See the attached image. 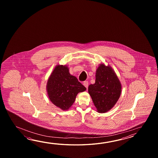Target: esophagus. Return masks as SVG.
I'll list each match as a JSON object with an SVG mask.
<instances>
[{
    "label": "esophagus",
    "mask_w": 158,
    "mask_h": 158,
    "mask_svg": "<svg viewBox=\"0 0 158 158\" xmlns=\"http://www.w3.org/2000/svg\"><path fill=\"white\" fill-rule=\"evenodd\" d=\"M84 85L85 86V87L87 88L88 87V86H89V83H88V82L87 81H84Z\"/></svg>",
    "instance_id": "34e87169"
}]
</instances>
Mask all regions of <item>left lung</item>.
Returning <instances> with one entry per match:
<instances>
[{"label":"left lung","mask_w":158,"mask_h":158,"mask_svg":"<svg viewBox=\"0 0 158 158\" xmlns=\"http://www.w3.org/2000/svg\"><path fill=\"white\" fill-rule=\"evenodd\" d=\"M121 89V82L112 68L101 63L96 71L95 82L89 86L88 92L98 112L105 113L117 103Z\"/></svg>","instance_id":"obj_1"}]
</instances>
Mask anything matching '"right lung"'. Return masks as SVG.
Segmentation results:
<instances>
[{"instance_id":"obj_1","label":"right lung","mask_w":158,"mask_h":158,"mask_svg":"<svg viewBox=\"0 0 158 158\" xmlns=\"http://www.w3.org/2000/svg\"><path fill=\"white\" fill-rule=\"evenodd\" d=\"M86 88L70 74L67 65H57L48 78L46 90L50 101L63 111L74 103L76 96Z\"/></svg>"}]
</instances>
